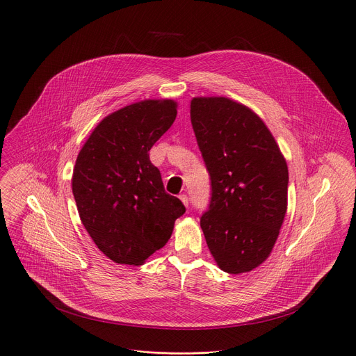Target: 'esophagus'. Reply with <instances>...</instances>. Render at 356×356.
Segmentation results:
<instances>
[{"mask_svg": "<svg viewBox=\"0 0 356 356\" xmlns=\"http://www.w3.org/2000/svg\"><path fill=\"white\" fill-rule=\"evenodd\" d=\"M179 199H180V202H181L184 206H188V197H187V195H180Z\"/></svg>", "mask_w": 356, "mask_h": 356, "instance_id": "obj_1", "label": "esophagus"}]
</instances>
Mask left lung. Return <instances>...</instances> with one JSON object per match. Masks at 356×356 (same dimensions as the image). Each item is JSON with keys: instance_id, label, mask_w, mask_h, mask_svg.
I'll return each mask as SVG.
<instances>
[{"instance_id": "obj_1", "label": "left lung", "mask_w": 356, "mask_h": 356, "mask_svg": "<svg viewBox=\"0 0 356 356\" xmlns=\"http://www.w3.org/2000/svg\"><path fill=\"white\" fill-rule=\"evenodd\" d=\"M191 118L211 179L200 219L216 265L239 275L272 253L288 209V164L265 122L223 96L193 97Z\"/></svg>"}]
</instances>
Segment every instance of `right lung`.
I'll return each mask as SVG.
<instances>
[{
	"label": "right lung",
	"instance_id": "obj_1",
	"mask_svg": "<svg viewBox=\"0 0 356 356\" xmlns=\"http://www.w3.org/2000/svg\"><path fill=\"white\" fill-rule=\"evenodd\" d=\"M177 106L146 99L118 108L94 127L77 156L71 187L81 223L115 264L143 265L168 243L186 210L165 193L149 157L176 120Z\"/></svg>",
	"mask_w": 356,
	"mask_h": 356
}]
</instances>
